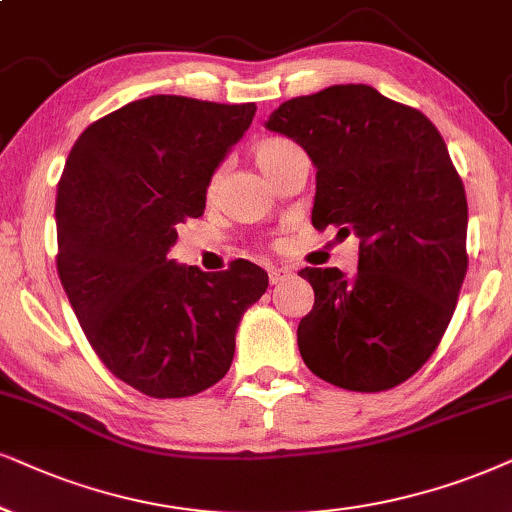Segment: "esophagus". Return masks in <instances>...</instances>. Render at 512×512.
Returning <instances> with one entry per match:
<instances>
[{"mask_svg":"<svg viewBox=\"0 0 512 512\" xmlns=\"http://www.w3.org/2000/svg\"><path fill=\"white\" fill-rule=\"evenodd\" d=\"M290 274H293V269H288V267H271L269 269V283H271V286H276V283L286 281Z\"/></svg>","mask_w":512,"mask_h":512,"instance_id":"34e87169","label":"esophagus"}]
</instances>
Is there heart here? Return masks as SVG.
Masks as SVG:
<instances>
[{
	"mask_svg": "<svg viewBox=\"0 0 512 512\" xmlns=\"http://www.w3.org/2000/svg\"><path fill=\"white\" fill-rule=\"evenodd\" d=\"M295 151H300V148H297V144H293V141L281 139V137H269V139H262L260 144L255 146L252 155H255V163L260 165V170L274 181L276 174L281 172V167L288 163V158ZM215 184H217V177L212 179V186Z\"/></svg>",
	"mask_w": 512,
	"mask_h": 512,
	"instance_id": "heart-1",
	"label": "heart"
}]
</instances>
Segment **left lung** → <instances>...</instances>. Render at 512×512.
Wrapping results in <instances>:
<instances>
[{
	"label": "left lung",
	"mask_w": 512,
	"mask_h": 512,
	"mask_svg": "<svg viewBox=\"0 0 512 512\" xmlns=\"http://www.w3.org/2000/svg\"><path fill=\"white\" fill-rule=\"evenodd\" d=\"M316 167L314 229L359 238V269L300 271L314 307L297 326L309 371L352 392L409 380L435 352L468 271V200L442 134L368 84H335L269 115Z\"/></svg>",
	"instance_id": "left-lung-1"
}]
</instances>
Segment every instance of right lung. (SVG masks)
<instances>
[{"mask_svg": "<svg viewBox=\"0 0 512 512\" xmlns=\"http://www.w3.org/2000/svg\"><path fill=\"white\" fill-rule=\"evenodd\" d=\"M255 111L148 96L92 122L63 167V290L108 371L148 397H191L219 383L243 312L269 286L248 260L217 274L167 260L177 226L203 215L212 174Z\"/></svg>", "mask_w": 512, "mask_h": 512, "instance_id": "add662e5", "label": "right lung"}]
</instances>
